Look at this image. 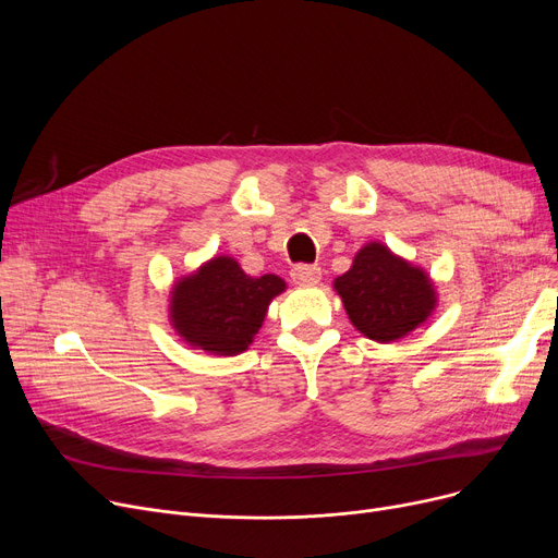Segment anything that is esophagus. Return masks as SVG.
I'll return each instance as SVG.
<instances>
[{"label": "esophagus", "mask_w": 558, "mask_h": 558, "mask_svg": "<svg viewBox=\"0 0 558 558\" xmlns=\"http://www.w3.org/2000/svg\"><path fill=\"white\" fill-rule=\"evenodd\" d=\"M289 276L296 284L310 287V284H316L320 280V267H314V264H296Z\"/></svg>", "instance_id": "esophagus-1"}]
</instances>
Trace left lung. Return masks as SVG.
Returning a JSON list of instances; mask_svg holds the SVG:
<instances>
[{
    "label": "left lung",
    "instance_id": "1",
    "mask_svg": "<svg viewBox=\"0 0 558 558\" xmlns=\"http://www.w3.org/2000/svg\"><path fill=\"white\" fill-rule=\"evenodd\" d=\"M335 289L353 326L383 343L418 328L436 305L429 278L377 242L355 255L350 271L335 280Z\"/></svg>",
    "mask_w": 558,
    "mask_h": 558
}]
</instances>
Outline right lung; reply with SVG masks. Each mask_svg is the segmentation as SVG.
Segmentation results:
<instances>
[{"instance_id": "add662e5", "label": "right lung", "mask_w": 558, "mask_h": 558, "mask_svg": "<svg viewBox=\"0 0 558 558\" xmlns=\"http://www.w3.org/2000/svg\"><path fill=\"white\" fill-rule=\"evenodd\" d=\"M280 291L284 280L278 276L251 278L232 257H215L173 287V328L208 353L238 355L262 328L267 307Z\"/></svg>"}]
</instances>
